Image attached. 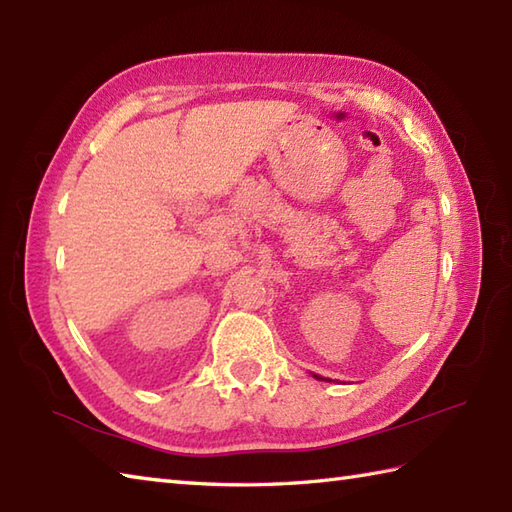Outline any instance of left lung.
Segmentation results:
<instances>
[{"label":"left lung","mask_w":512,"mask_h":512,"mask_svg":"<svg viewBox=\"0 0 512 512\" xmlns=\"http://www.w3.org/2000/svg\"><path fill=\"white\" fill-rule=\"evenodd\" d=\"M313 377H315V379H322V377H317V374H313ZM322 381H328V379H322Z\"/></svg>","instance_id":"8db88e82"}]
</instances>
